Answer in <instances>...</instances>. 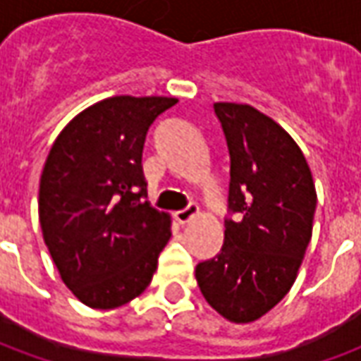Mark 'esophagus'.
<instances>
[{
    "mask_svg": "<svg viewBox=\"0 0 361 361\" xmlns=\"http://www.w3.org/2000/svg\"><path fill=\"white\" fill-rule=\"evenodd\" d=\"M197 214H199V207L197 204H189L188 209H183V211H178L173 214V219L178 224H188L193 219H197Z\"/></svg>",
    "mask_w": 361,
    "mask_h": 361,
    "instance_id": "obj_1",
    "label": "esophagus"
}]
</instances>
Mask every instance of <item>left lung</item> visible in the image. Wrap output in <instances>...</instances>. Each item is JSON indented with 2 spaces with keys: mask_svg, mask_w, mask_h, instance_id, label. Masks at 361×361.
<instances>
[{
  "mask_svg": "<svg viewBox=\"0 0 361 361\" xmlns=\"http://www.w3.org/2000/svg\"><path fill=\"white\" fill-rule=\"evenodd\" d=\"M228 150L224 243L199 263L197 284L230 323H253L290 292L313 232L317 191L310 164L284 127L250 104L214 102Z\"/></svg>",
  "mask_w": 361,
  "mask_h": 361,
  "instance_id": "1",
  "label": "left lung"
}]
</instances>
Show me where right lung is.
I'll return each instance as SVG.
<instances>
[{
  "label": "right lung",
  "instance_id": "1",
  "mask_svg": "<svg viewBox=\"0 0 361 361\" xmlns=\"http://www.w3.org/2000/svg\"><path fill=\"white\" fill-rule=\"evenodd\" d=\"M178 98L110 96L79 111L46 158L38 219L51 261L73 295L116 310L149 286L172 235L168 212L142 201V145Z\"/></svg>",
  "mask_w": 361,
  "mask_h": 361
}]
</instances>
